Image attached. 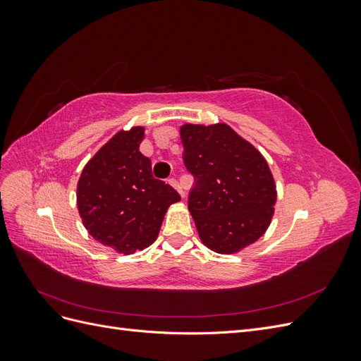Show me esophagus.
Segmentation results:
<instances>
[{
  "label": "esophagus",
  "instance_id": "esophagus-1",
  "mask_svg": "<svg viewBox=\"0 0 361 361\" xmlns=\"http://www.w3.org/2000/svg\"><path fill=\"white\" fill-rule=\"evenodd\" d=\"M169 183L171 185L173 188H176V190H178V192L182 195V197H183V190H182V187H180V183H179L176 179H174V178L169 179Z\"/></svg>",
  "mask_w": 361,
  "mask_h": 361
}]
</instances>
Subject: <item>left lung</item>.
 <instances>
[{"mask_svg": "<svg viewBox=\"0 0 361 361\" xmlns=\"http://www.w3.org/2000/svg\"><path fill=\"white\" fill-rule=\"evenodd\" d=\"M180 138L183 164L194 176L188 209L202 243L232 255L257 241L277 200L265 158L224 123L183 125Z\"/></svg>", "mask_w": 361, "mask_h": 361, "instance_id": "obj_1", "label": "left lung"}]
</instances>
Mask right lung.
I'll list each match as a JSON object with an SVG mask.
<instances>
[{
  "instance_id": "right-lung-1",
  "label": "right lung",
  "mask_w": 361,
  "mask_h": 361,
  "mask_svg": "<svg viewBox=\"0 0 361 361\" xmlns=\"http://www.w3.org/2000/svg\"><path fill=\"white\" fill-rule=\"evenodd\" d=\"M145 128L120 130L85 164L76 202L89 233L118 253L133 255L155 243L169 206L180 195L152 174L140 152Z\"/></svg>"
}]
</instances>
